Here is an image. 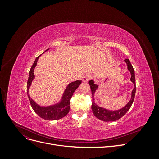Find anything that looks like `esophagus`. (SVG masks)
Masks as SVG:
<instances>
[{
    "label": "esophagus",
    "mask_w": 159,
    "mask_h": 159,
    "mask_svg": "<svg viewBox=\"0 0 159 159\" xmlns=\"http://www.w3.org/2000/svg\"><path fill=\"white\" fill-rule=\"evenodd\" d=\"M92 78H93V75L88 74H86V75L84 77L83 80H84V81H85V82H87V81H89L90 80L92 79Z\"/></svg>",
    "instance_id": "obj_1"
}]
</instances>
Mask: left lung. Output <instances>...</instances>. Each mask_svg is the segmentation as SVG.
Instances as JSON below:
<instances>
[{
    "mask_svg": "<svg viewBox=\"0 0 159 159\" xmlns=\"http://www.w3.org/2000/svg\"><path fill=\"white\" fill-rule=\"evenodd\" d=\"M125 61L126 62V64L127 65L128 70L131 72V80L134 84V87L132 91L131 100H130V102L121 109H119L117 111H109V110L103 109L102 107H100L98 106V105H96L94 102L93 97H94V93L95 92L96 89H97L98 85H95L93 80H90L89 81V84L90 85V88L91 90V94H92V104H91V109H92L93 113L94 114L95 116L98 119L102 120V121H103L105 122L117 121V120L121 118L123 115L128 111L129 109L131 108V105L133 104L134 98V95H135V92H136L134 71L133 68V66L131 65V62H130L129 59H125Z\"/></svg>",
    "mask_w": 159,
    "mask_h": 159,
    "instance_id": "1",
    "label": "left lung"
}]
</instances>
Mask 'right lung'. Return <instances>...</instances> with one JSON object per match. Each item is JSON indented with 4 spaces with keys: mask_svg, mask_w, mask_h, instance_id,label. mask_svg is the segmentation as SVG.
Returning a JSON list of instances; mask_svg holds the SVG:
<instances>
[{
    "mask_svg": "<svg viewBox=\"0 0 159 159\" xmlns=\"http://www.w3.org/2000/svg\"><path fill=\"white\" fill-rule=\"evenodd\" d=\"M39 56H38L34 64H32L31 68L29 71V76H28V80L27 81V93L28 97L29 99L30 103L31 106L34 111L35 113L38 114L40 117L45 120H57L60 119L65 117L66 115L68 113L70 109V99L73 95L74 91L76 89L79 87V85L81 84V81L77 80L74 82L70 83L68 87L66 88L63 97L61 102L59 103L52 105V106L48 107H41L35 103L34 100H32L30 96L28 95V89H29L30 86L31 85L33 79L34 78V70L37 64V61L39 58Z\"/></svg>",
    "mask_w": 159,
    "mask_h": 159,
    "instance_id": "obj_1",
    "label": "right lung"
}]
</instances>
